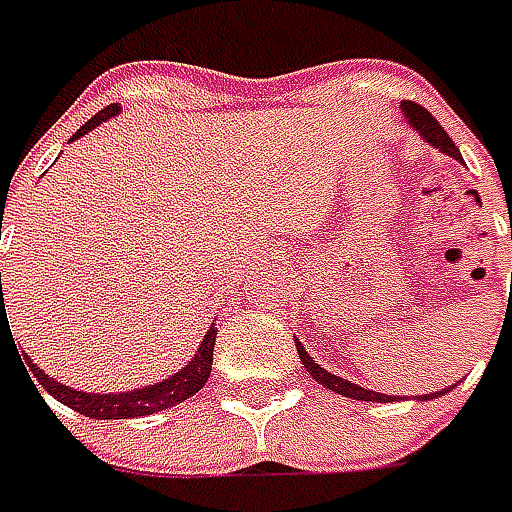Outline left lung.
<instances>
[{
	"label": "left lung",
	"instance_id": "left-lung-1",
	"mask_svg": "<svg viewBox=\"0 0 512 512\" xmlns=\"http://www.w3.org/2000/svg\"><path fill=\"white\" fill-rule=\"evenodd\" d=\"M402 113H405L407 124H410V127H413V130L427 141V144L435 146V149H441L443 155L455 157V160H463L460 152H457L455 141L446 135V130H443L441 124L435 121L432 113H427V110H424L421 105H416V102H402ZM296 352H299V360H302V366L307 368V374H310L318 385H324V388H330V391L341 393V396H349V399H363V402H393V396H388V393L368 391V388H360V385H355V382L330 374L327 368H321L313 357L307 355L299 341H296ZM443 393H446V388L435 393H424V396H418V399H421V402H427V399H438V396H443Z\"/></svg>",
	"mask_w": 512,
	"mask_h": 512
}]
</instances>
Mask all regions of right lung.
Returning <instances> with one entry per match:
<instances>
[{"label":"right lung","instance_id":"add662e5","mask_svg":"<svg viewBox=\"0 0 512 512\" xmlns=\"http://www.w3.org/2000/svg\"><path fill=\"white\" fill-rule=\"evenodd\" d=\"M119 113V105H107L105 110H99L94 119H88L82 124L80 130L74 132V138H80L85 132H91L99 127L102 121ZM71 138V141H74ZM2 280V274H0ZM216 335L219 330L210 327L207 335L199 343L196 355L188 360V366L180 368L177 374H171L169 380L155 382V385H146V388H135L127 393H85L77 388H69L63 382L52 380L49 374H44L41 368L27 360V368L32 371V377L38 380V385L44 388L49 396H55L57 402H63L71 410H77L82 416L88 418H138V416H152L157 410H169V407L180 405L188 396H194L196 391L205 388L207 377H210V368H213V346H216Z\"/></svg>","mask_w":512,"mask_h":512}]
</instances>
